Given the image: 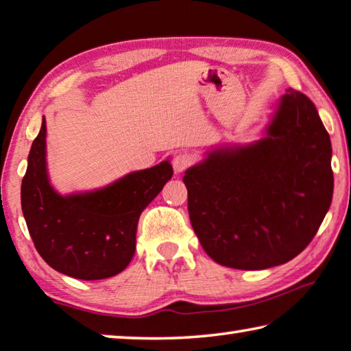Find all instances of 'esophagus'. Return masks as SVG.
I'll list each match as a JSON object with an SVG mask.
<instances>
[{
	"label": "esophagus",
	"instance_id": "34e87169",
	"mask_svg": "<svg viewBox=\"0 0 351 351\" xmlns=\"http://www.w3.org/2000/svg\"><path fill=\"white\" fill-rule=\"evenodd\" d=\"M171 164H173V170L176 173H181V171L187 170L193 164V156L191 153H178L175 154Z\"/></svg>",
	"mask_w": 351,
	"mask_h": 351
}]
</instances>
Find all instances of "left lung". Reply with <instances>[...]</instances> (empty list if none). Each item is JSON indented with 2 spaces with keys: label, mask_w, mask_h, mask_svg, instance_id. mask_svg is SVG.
<instances>
[{
  "label": "left lung",
  "mask_w": 351,
  "mask_h": 351,
  "mask_svg": "<svg viewBox=\"0 0 351 351\" xmlns=\"http://www.w3.org/2000/svg\"><path fill=\"white\" fill-rule=\"evenodd\" d=\"M182 181L210 259L239 270L285 264L309 245L330 209V136L314 103L289 88L264 138L215 149Z\"/></svg>",
  "instance_id": "obj_1"
}]
</instances>
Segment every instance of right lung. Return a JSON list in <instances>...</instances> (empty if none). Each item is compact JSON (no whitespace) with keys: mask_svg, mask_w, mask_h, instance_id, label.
<instances>
[{"mask_svg":"<svg viewBox=\"0 0 351 351\" xmlns=\"http://www.w3.org/2000/svg\"><path fill=\"white\" fill-rule=\"evenodd\" d=\"M47 125L32 142L21 181V210L43 261L77 280H104L123 271L136 252L142 210L173 175L170 162L126 175L90 193L62 197L49 186Z\"/></svg>","mask_w":351,"mask_h":351,"instance_id":"1","label":"right lung"}]
</instances>
